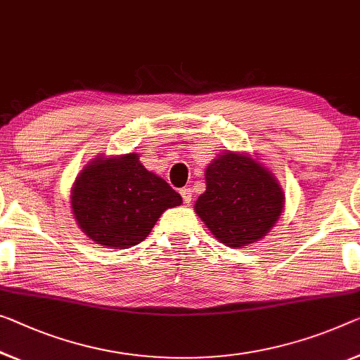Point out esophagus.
Wrapping results in <instances>:
<instances>
[{
    "label": "esophagus",
    "mask_w": 360,
    "mask_h": 360,
    "mask_svg": "<svg viewBox=\"0 0 360 360\" xmlns=\"http://www.w3.org/2000/svg\"><path fill=\"white\" fill-rule=\"evenodd\" d=\"M180 195H181V198H184V201L186 202V204H190L191 202V199H193V191H191V188H181L180 190Z\"/></svg>",
    "instance_id": "esophagus-1"
}]
</instances>
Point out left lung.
<instances>
[{
	"label": "left lung",
	"mask_w": 360,
	"mask_h": 360,
	"mask_svg": "<svg viewBox=\"0 0 360 360\" xmlns=\"http://www.w3.org/2000/svg\"><path fill=\"white\" fill-rule=\"evenodd\" d=\"M206 191L195 212L214 238L229 248H245L269 233L285 207L280 181L257 154L226 151L206 167Z\"/></svg>",
	"instance_id": "1"
}]
</instances>
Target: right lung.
Returning <instances> with one entry per match:
<instances>
[{
    "label": "right lung",
    "instance_id": "right-lung-1",
    "mask_svg": "<svg viewBox=\"0 0 360 360\" xmlns=\"http://www.w3.org/2000/svg\"><path fill=\"white\" fill-rule=\"evenodd\" d=\"M181 196L140 162L138 153L96 156L70 190V207L80 230L109 250H127L151 233L162 212Z\"/></svg>",
    "mask_w": 360,
    "mask_h": 360
}]
</instances>
